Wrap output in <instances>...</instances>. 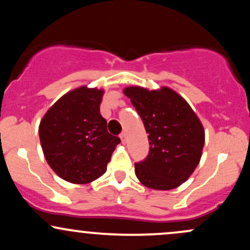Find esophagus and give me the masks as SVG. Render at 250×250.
<instances>
[{
	"instance_id": "34e87169",
	"label": "esophagus",
	"mask_w": 250,
	"mask_h": 250,
	"mask_svg": "<svg viewBox=\"0 0 250 250\" xmlns=\"http://www.w3.org/2000/svg\"><path fill=\"white\" fill-rule=\"evenodd\" d=\"M120 137H121V141H122L123 143H125V140H127V134H125V131L120 134Z\"/></svg>"
}]
</instances>
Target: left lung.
<instances>
[{
    "instance_id": "left-lung-1",
    "label": "left lung",
    "mask_w": 250,
    "mask_h": 250,
    "mask_svg": "<svg viewBox=\"0 0 250 250\" xmlns=\"http://www.w3.org/2000/svg\"><path fill=\"white\" fill-rule=\"evenodd\" d=\"M130 99L149 134V153L135 163V174L146 187L170 190L189 179L199 165L205 130L187 101L168 87L148 90L128 87Z\"/></svg>"
}]
</instances>
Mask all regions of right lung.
Instances as JSON below:
<instances>
[{"mask_svg":"<svg viewBox=\"0 0 250 250\" xmlns=\"http://www.w3.org/2000/svg\"><path fill=\"white\" fill-rule=\"evenodd\" d=\"M104 91L80 87L57 100L40 123L39 135L48 165L63 180L84 185L99 179L121 142L107 130L100 113Z\"/></svg>","mask_w":250,"mask_h":250,"instance_id":"1","label":"right lung"}]
</instances>
